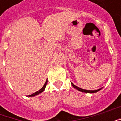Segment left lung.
I'll return each instance as SVG.
<instances>
[{
    "label": "left lung",
    "instance_id": "left-lung-1",
    "mask_svg": "<svg viewBox=\"0 0 121 121\" xmlns=\"http://www.w3.org/2000/svg\"><path fill=\"white\" fill-rule=\"evenodd\" d=\"M72 84V86L74 87V88H76V89H78V91H82V92H84V93H96L97 91H99V90H100L101 89H96V90H86V89H81V88H80L76 86L75 85H74L73 83H71Z\"/></svg>",
    "mask_w": 121,
    "mask_h": 121
}]
</instances>
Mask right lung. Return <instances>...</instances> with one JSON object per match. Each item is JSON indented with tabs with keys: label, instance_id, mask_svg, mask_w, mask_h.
Instances as JSON below:
<instances>
[{
	"label": "right lung",
	"instance_id": "1",
	"mask_svg": "<svg viewBox=\"0 0 121 121\" xmlns=\"http://www.w3.org/2000/svg\"><path fill=\"white\" fill-rule=\"evenodd\" d=\"M47 80L46 81V82H45V84H44V86H43V87L41 88V89H39V91H37V92H35V93H34L32 94V95H29L28 96H35V95H38V94L41 93V92H43V91H44L45 89V87H46V85H47Z\"/></svg>",
	"mask_w": 121,
	"mask_h": 121
}]
</instances>
